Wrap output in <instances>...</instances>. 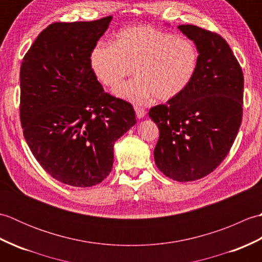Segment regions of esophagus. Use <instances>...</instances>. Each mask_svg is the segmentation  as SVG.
Returning a JSON list of instances; mask_svg holds the SVG:
<instances>
[{
	"label": "esophagus",
	"instance_id": "esophagus-1",
	"mask_svg": "<svg viewBox=\"0 0 262 262\" xmlns=\"http://www.w3.org/2000/svg\"><path fill=\"white\" fill-rule=\"evenodd\" d=\"M135 113H136V116L138 119H142L144 116L146 115V110L144 108H141V107H135Z\"/></svg>",
	"mask_w": 262,
	"mask_h": 262
}]
</instances>
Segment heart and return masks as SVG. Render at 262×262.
<instances>
[{"mask_svg":"<svg viewBox=\"0 0 262 262\" xmlns=\"http://www.w3.org/2000/svg\"><path fill=\"white\" fill-rule=\"evenodd\" d=\"M198 60L191 40L148 26L125 28L115 43H99L90 55L93 73L108 86L118 85L135 68L138 76L115 90L116 96L135 103L153 96L160 101L180 96L196 74Z\"/></svg>","mask_w":262,"mask_h":262,"instance_id":"heart-1","label":"heart"}]
</instances>
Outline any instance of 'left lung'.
<instances>
[{
	"label": "left lung",
	"instance_id": "left-lung-1",
	"mask_svg": "<svg viewBox=\"0 0 262 262\" xmlns=\"http://www.w3.org/2000/svg\"><path fill=\"white\" fill-rule=\"evenodd\" d=\"M178 29L197 47V72L180 96L148 116L160 130L155 164L170 179L187 182L209 174L229 153L242 121L244 80L220 35L192 25Z\"/></svg>",
	"mask_w": 262,
	"mask_h": 262
}]
</instances>
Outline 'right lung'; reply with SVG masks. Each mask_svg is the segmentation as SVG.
<instances>
[{
    "label": "right lung",
    "mask_w": 262,
    "mask_h": 262,
    "mask_svg": "<svg viewBox=\"0 0 262 262\" xmlns=\"http://www.w3.org/2000/svg\"><path fill=\"white\" fill-rule=\"evenodd\" d=\"M111 20L49 25L21 64L24 136L43 170L69 186L107 178L115 142L136 124L133 105L104 93L91 69L92 49Z\"/></svg>",
    "instance_id": "1"
}]
</instances>
